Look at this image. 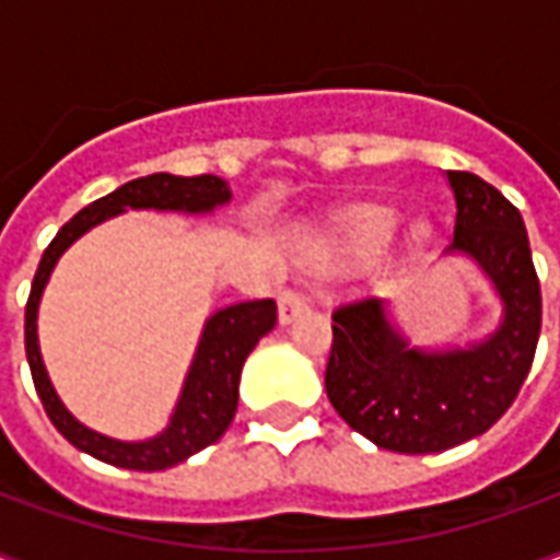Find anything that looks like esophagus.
Segmentation results:
<instances>
[{"label":"esophagus","instance_id":"1","mask_svg":"<svg viewBox=\"0 0 560 560\" xmlns=\"http://www.w3.org/2000/svg\"><path fill=\"white\" fill-rule=\"evenodd\" d=\"M305 308H308V303H305L303 293L296 291H284L279 296V320L281 324H291L293 317L303 315Z\"/></svg>","mask_w":560,"mask_h":560}]
</instances>
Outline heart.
<instances>
[{
    "label": "heart",
    "instance_id": "b5f03b06",
    "mask_svg": "<svg viewBox=\"0 0 560 560\" xmlns=\"http://www.w3.org/2000/svg\"><path fill=\"white\" fill-rule=\"evenodd\" d=\"M396 233V215L387 209H360L341 224L336 240L320 245V255H377Z\"/></svg>",
    "mask_w": 560,
    "mask_h": 560
}]
</instances>
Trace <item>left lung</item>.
<instances>
[{
	"label": "left lung",
	"instance_id": "1",
	"mask_svg": "<svg viewBox=\"0 0 560 560\" xmlns=\"http://www.w3.org/2000/svg\"><path fill=\"white\" fill-rule=\"evenodd\" d=\"M456 197L453 243L501 303L498 327L480 341L420 348L401 332L387 300L369 296L332 315L327 396L353 432L393 453H441L489 432L513 405L540 339V281L525 221L494 185L446 171Z\"/></svg>",
	"mask_w": 560,
	"mask_h": 560
}]
</instances>
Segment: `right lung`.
<instances>
[{"instance_id": "obj_1", "label": "right lung", "mask_w": 560, "mask_h": 560, "mask_svg": "<svg viewBox=\"0 0 560 560\" xmlns=\"http://www.w3.org/2000/svg\"><path fill=\"white\" fill-rule=\"evenodd\" d=\"M231 185L221 176H173V173H152L143 179L119 185L102 200L80 209L68 221L56 240L47 245L35 281H32L30 303H26V360H30L32 381L38 389L44 411L50 417L59 434L68 444L90 453L98 462L128 470H164L179 465L188 456L200 453L203 446L215 444L228 432L236 401H240V375H243L245 357L255 351V345L269 329L276 327V303L272 300H252V303L224 305L215 315L207 317L200 341H197L195 360L188 365V375L179 389V399L173 408L171 420L159 434L147 441H119L83 425L68 411L54 381L47 375L38 348V305L44 288L54 276L59 257L78 243L83 233L95 224L122 215L126 209H159V212H185V215H207L212 209L231 203Z\"/></svg>"}]
</instances>
